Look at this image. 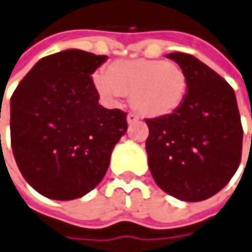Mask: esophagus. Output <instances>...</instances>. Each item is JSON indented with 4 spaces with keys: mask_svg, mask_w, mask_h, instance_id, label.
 I'll return each instance as SVG.
<instances>
[{
    "mask_svg": "<svg viewBox=\"0 0 252 252\" xmlns=\"http://www.w3.org/2000/svg\"><path fill=\"white\" fill-rule=\"evenodd\" d=\"M138 119H140V118H138V115H136V114H133V112H129V114H127V123H129V125L138 122Z\"/></svg>",
    "mask_w": 252,
    "mask_h": 252,
    "instance_id": "34e87169",
    "label": "esophagus"
}]
</instances>
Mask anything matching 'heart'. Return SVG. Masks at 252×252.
<instances>
[{"mask_svg": "<svg viewBox=\"0 0 252 252\" xmlns=\"http://www.w3.org/2000/svg\"><path fill=\"white\" fill-rule=\"evenodd\" d=\"M104 72L93 76L97 92L104 100L114 103L130 94L131 107L151 118L174 112L188 92V74L174 62L116 60L108 64Z\"/></svg>", "mask_w": 252, "mask_h": 252, "instance_id": "b5f03b06", "label": "heart"}]
</instances>
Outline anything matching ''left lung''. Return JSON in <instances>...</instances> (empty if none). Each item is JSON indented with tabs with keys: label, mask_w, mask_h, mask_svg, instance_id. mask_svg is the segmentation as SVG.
Wrapping results in <instances>:
<instances>
[{
	"label": "left lung",
	"mask_w": 252,
	"mask_h": 252,
	"mask_svg": "<svg viewBox=\"0 0 252 252\" xmlns=\"http://www.w3.org/2000/svg\"><path fill=\"white\" fill-rule=\"evenodd\" d=\"M188 74L181 107L145 119L148 164L155 182L184 202L206 200L233 177L242 160L243 126L235 92L192 55H167Z\"/></svg>",
	"instance_id": "left-lung-1"
}]
</instances>
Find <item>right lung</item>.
I'll return each mask as SVG.
<instances>
[{"mask_svg":"<svg viewBox=\"0 0 252 252\" xmlns=\"http://www.w3.org/2000/svg\"><path fill=\"white\" fill-rule=\"evenodd\" d=\"M107 60L70 49L42 57L10 97V144L24 180L55 200L86 195L103 180L127 130L126 112L98 104L92 74Z\"/></svg>","mask_w":252,"mask_h":252,"instance_id":"add662e5","label":"right lung"}]
</instances>
